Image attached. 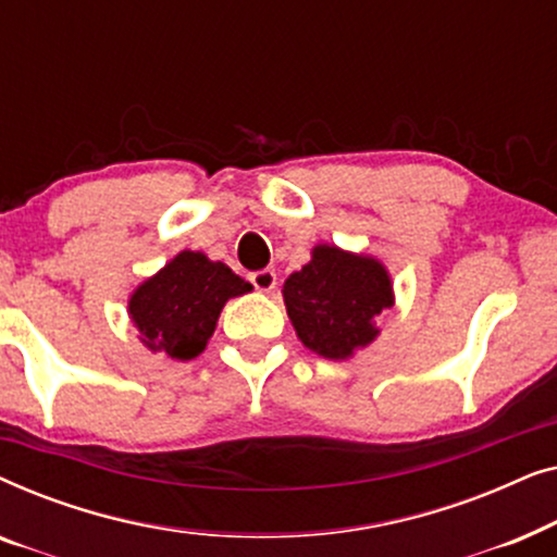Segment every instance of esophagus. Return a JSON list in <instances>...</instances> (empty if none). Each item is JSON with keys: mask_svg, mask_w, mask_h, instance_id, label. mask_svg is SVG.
Instances as JSON below:
<instances>
[{"mask_svg": "<svg viewBox=\"0 0 557 557\" xmlns=\"http://www.w3.org/2000/svg\"><path fill=\"white\" fill-rule=\"evenodd\" d=\"M250 284H253L258 292H273V288H276V284H278L276 271H273V269L256 271L253 276H250Z\"/></svg>", "mask_w": 557, "mask_h": 557, "instance_id": "esophagus-1", "label": "esophagus"}]
</instances>
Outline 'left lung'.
<instances>
[{
	"mask_svg": "<svg viewBox=\"0 0 557 557\" xmlns=\"http://www.w3.org/2000/svg\"><path fill=\"white\" fill-rule=\"evenodd\" d=\"M286 314L301 345L326 360H349L377 339L375 317L395 307L393 278L375 256L330 243L284 281Z\"/></svg>",
	"mask_w": 557,
	"mask_h": 557,
	"instance_id": "left-lung-1",
	"label": "left lung"
}]
</instances>
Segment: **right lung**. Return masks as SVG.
<instances>
[{
	"instance_id": "add662e5",
	"label": "right lung",
	"mask_w": 557,
	"mask_h": 557,
	"mask_svg": "<svg viewBox=\"0 0 557 557\" xmlns=\"http://www.w3.org/2000/svg\"><path fill=\"white\" fill-rule=\"evenodd\" d=\"M248 292L253 286L223 261H210L200 250H180L164 269L134 288L128 319L149 352L187 362L208 347L227 299Z\"/></svg>"
}]
</instances>
